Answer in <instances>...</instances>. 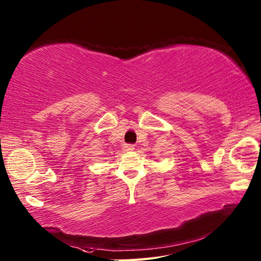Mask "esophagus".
Returning <instances> with one entry per match:
<instances>
[{"label": "esophagus", "instance_id": "obj_1", "mask_svg": "<svg viewBox=\"0 0 261 261\" xmlns=\"http://www.w3.org/2000/svg\"><path fill=\"white\" fill-rule=\"evenodd\" d=\"M123 150L126 151V152H131V151L135 150V147L132 144H124L123 145Z\"/></svg>", "mask_w": 261, "mask_h": 261}]
</instances>
